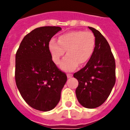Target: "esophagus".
I'll return each mask as SVG.
<instances>
[{"label": "esophagus", "mask_w": 130, "mask_h": 130, "mask_svg": "<svg viewBox=\"0 0 130 130\" xmlns=\"http://www.w3.org/2000/svg\"><path fill=\"white\" fill-rule=\"evenodd\" d=\"M67 76L68 78H71L73 76V75H72V73H67Z\"/></svg>", "instance_id": "obj_1"}]
</instances>
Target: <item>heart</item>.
<instances>
[{
	"instance_id": "1",
	"label": "heart",
	"mask_w": 130,
	"mask_h": 130,
	"mask_svg": "<svg viewBox=\"0 0 130 130\" xmlns=\"http://www.w3.org/2000/svg\"><path fill=\"white\" fill-rule=\"evenodd\" d=\"M96 38L92 32L82 30L72 31L64 33L49 41V49L52 59L58 64L66 51V57L60 65L62 70L72 71L79 64L83 65L90 60L94 51Z\"/></svg>"
}]
</instances>
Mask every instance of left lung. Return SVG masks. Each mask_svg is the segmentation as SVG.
Masks as SVG:
<instances>
[{
  "label": "left lung",
  "mask_w": 130,
  "mask_h": 130,
  "mask_svg": "<svg viewBox=\"0 0 130 130\" xmlns=\"http://www.w3.org/2000/svg\"><path fill=\"white\" fill-rule=\"evenodd\" d=\"M96 38V45L86 66L73 74L79 85L78 101L86 108L100 106L109 97L116 81L115 60L109 44L98 30L88 26Z\"/></svg>",
  "instance_id": "obj_1"
}]
</instances>
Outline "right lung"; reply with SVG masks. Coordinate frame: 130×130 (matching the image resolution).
<instances>
[{"label": "right lung", "mask_w": 130, "mask_h": 130, "mask_svg": "<svg viewBox=\"0 0 130 130\" xmlns=\"http://www.w3.org/2000/svg\"><path fill=\"white\" fill-rule=\"evenodd\" d=\"M60 30L59 26L35 28L24 37L16 52V85L26 104L39 111L56 107L67 81L66 73L52 60L49 49V41Z\"/></svg>", "instance_id": "right-lung-1"}]
</instances>
